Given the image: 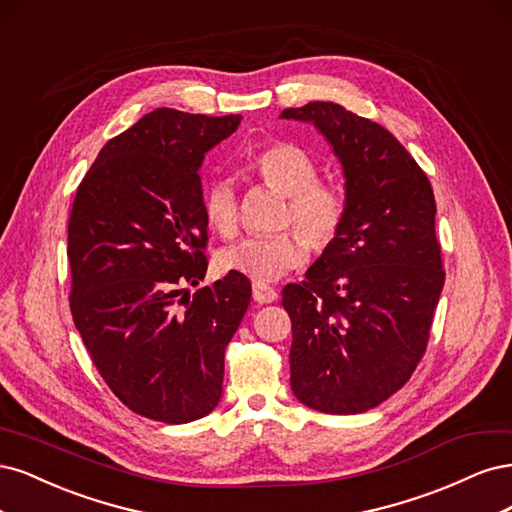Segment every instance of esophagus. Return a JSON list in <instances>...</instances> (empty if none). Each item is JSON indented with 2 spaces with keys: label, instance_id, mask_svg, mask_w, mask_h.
Masks as SVG:
<instances>
[{
  "label": "esophagus",
  "instance_id": "esophagus-1",
  "mask_svg": "<svg viewBox=\"0 0 512 512\" xmlns=\"http://www.w3.org/2000/svg\"><path fill=\"white\" fill-rule=\"evenodd\" d=\"M278 298V293L274 287L266 285V283H259V280H255L253 283V300L259 302V304H270Z\"/></svg>",
  "mask_w": 512,
  "mask_h": 512
}]
</instances>
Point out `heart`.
Wrapping results in <instances>:
<instances>
[{
  "mask_svg": "<svg viewBox=\"0 0 512 512\" xmlns=\"http://www.w3.org/2000/svg\"><path fill=\"white\" fill-rule=\"evenodd\" d=\"M251 170L272 189L287 195L283 225H298L268 236L244 238L219 255V266L259 283L298 268L308 257V241L317 249L332 244L346 221L349 200L334 180L319 178L317 161L306 148L272 142L251 159ZM204 217L223 238L238 229V193L229 178H214L204 191Z\"/></svg>",
  "mask_w": 512,
  "mask_h": 512,
  "instance_id": "heart-1",
  "label": "heart"
}]
</instances>
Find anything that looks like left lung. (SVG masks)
<instances>
[{
	"label": "left lung",
	"instance_id": "1",
	"mask_svg": "<svg viewBox=\"0 0 512 512\" xmlns=\"http://www.w3.org/2000/svg\"><path fill=\"white\" fill-rule=\"evenodd\" d=\"M315 123L346 176V221L300 285L291 317V389L327 415L366 412L400 391L425 355L444 287L436 200L385 127L332 102L280 112Z\"/></svg>",
	"mask_w": 512,
	"mask_h": 512
}]
</instances>
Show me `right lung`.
<instances>
[{"label": "right lung", "instance_id": "obj_1", "mask_svg": "<svg viewBox=\"0 0 512 512\" xmlns=\"http://www.w3.org/2000/svg\"><path fill=\"white\" fill-rule=\"evenodd\" d=\"M157 108L108 140L80 180L68 223L70 310L93 366L136 415L189 423L219 404L225 346L251 304L229 272L208 270L204 153L240 125Z\"/></svg>", "mask_w": 512, "mask_h": 512}]
</instances>
